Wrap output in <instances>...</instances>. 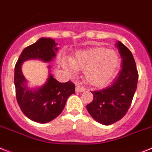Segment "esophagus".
I'll return each mask as SVG.
<instances>
[{
  "instance_id": "obj_1",
  "label": "esophagus",
  "mask_w": 152,
  "mask_h": 152,
  "mask_svg": "<svg viewBox=\"0 0 152 152\" xmlns=\"http://www.w3.org/2000/svg\"><path fill=\"white\" fill-rule=\"evenodd\" d=\"M85 90V88L81 87V86H80L79 85H76V87H75V91H76V92H82V91H84Z\"/></svg>"
}]
</instances>
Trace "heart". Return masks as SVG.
<instances>
[{
  "instance_id": "1",
  "label": "heart",
  "mask_w": 152,
  "mask_h": 152,
  "mask_svg": "<svg viewBox=\"0 0 152 152\" xmlns=\"http://www.w3.org/2000/svg\"><path fill=\"white\" fill-rule=\"evenodd\" d=\"M61 66L70 75L84 71V77L93 86H103L110 82L118 71L120 60L113 50L98 46L78 50L73 57H63Z\"/></svg>"
}]
</instances>
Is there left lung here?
I'll use <instances>...</instances> for the list:
<instances>
[{
    "mask_svg": "<svg viewBox=\"0 0 152 152\" xmlns=\"http://www.w3.org/2000/svg\"><path fill=\"white\" fill-rule=\"evenodd\" d=\"M121 56V70L111 85L91 91L93 100L86 106L94 120L110 125L122 119L127 113L137 89L138 73L132 53L120 41L116 42Z\"/></svg>",
    "mask_w": 152,
    "mask_h": 152,
    "instance_id": "obj_1",
    "label": "left lung"
}]
</instances>
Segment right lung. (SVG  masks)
Segmentation results:
<instances>
[{"mask_svg":"<svg viewBox=\"0 0 152 152\" xmlns=\"http://www.w3.org/2000/svg\"><path fill=\"white\" fill-rule=\"evenodd\" d=\"M59 48L51 38L39 39L35 43L23 50L15 67L16 99L23 113L32 121L46 124L54 120L61 113L66 102L75 93V85L71 81L61 83L50 73L40 87L31 88L22 71L23 63L28 60H39L49 63L56 57Z\"/></svg>","mask_w":152,"mask_h":152,"instance_id":"right-lung-1","label":"right lung"}]
</instances>
